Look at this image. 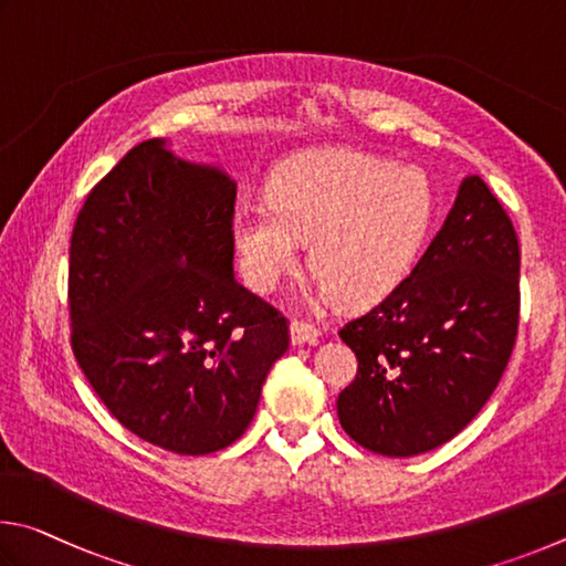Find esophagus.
<instances>
[{
  "label": "esophagus",
  "mask_w": 566,
  "mask_h": 566,
  "mask_svg": "<svg viewBox=\"0 0 566 566\" xmlns=\"http://www.w3.org/2000/svg\"><path fill=\"white\" fill-rule=\"evenodd\" d=\"M291 340H293V345H303V343L315 345V343L321 340V331L315 328L313 323L293 321V323H291Z\"/></svg>",
  "instance_id": "esophagus-1"
}]
</instances>
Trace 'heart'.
<instances>
[{
	"instance_id": "b5f03b06",
	"label": "heart",
	"mask_w": 566,
	"mask_h": 566,
	"mask_svg": "<svg viewBox=\"0 0 566 566\" xmlns=\"http://www.w3.org/2000/svg\"><path fill=\"white\" fill-rule=\"evenodd\" d=\"M430 223L422 174L358 151H321L285 166L271 201L235 206L233 243L245 283L271 293L298 268L301 241H311L323 295L365 305L410 273Z\"/></svg>"
}]
</instances>
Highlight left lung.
<instances>
[{
  "instance_id": "8db88e82",
  "label": "left lung",
  "mask_w": 566,
  "mask_h": 566,
  "mask_svg": "<svg viewBox=\"0 0 566 566\" xmlns=\"http://www.w3.org/2000/svg\"><path fill=\"white\" fill-rule=\"evenodd\" d=\"M520 328V241L480 176H468L408 277L338 335L358 358L343 430L388 458L440 448L497 388Z\"/></svg>"
}]
</instances>
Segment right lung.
Segmentation results:
<instances>
[{
	"mask_svg": "<svg viewBox=\"0 0 566 566\" xmlns=\"http://www.w3.org/2000/svg\"><path fill=\"white\" fill-rule=\"evenodd\" d=\"M235 184L134 146L92 191L69 245L72 350L108 412L176 454H208L245 432L285 315L233 275Z\"/></svg>",
	"mask_w": 566,
	"mask_h": 566,
	"instance_id": "obj_1",
	"label": "right lung"
}]
</instances>
